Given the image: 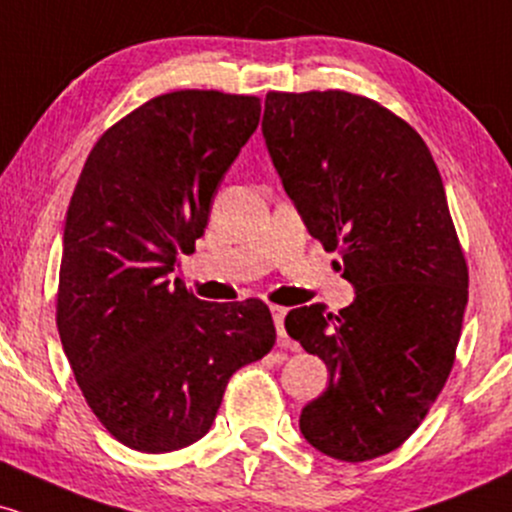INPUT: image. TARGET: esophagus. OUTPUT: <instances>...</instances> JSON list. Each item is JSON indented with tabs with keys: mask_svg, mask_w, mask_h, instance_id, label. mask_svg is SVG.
Listing matches in <instances>:
<instances>
[{
	"mask_svg": "<svg viewBox=\"0 0 512 512\" xmlns=\"http://www.w3.org/2000/svg\"><path fill=\"white\" fill-rule=\"evenodd\" d=\"M289 310L281 308V305H272V317H274V325H276V334H279V342L286 344L289 342V337H286V330H284V317Z\"/></svg>",
	"mask_w": 512,
	"mask_h": 512,
	"instance_id": "esophagus-1",
	"label": "esophagus"
}]
</instances>
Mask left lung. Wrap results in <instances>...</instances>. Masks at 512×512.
I'll use <instances>...</instances> for the list:
<instances>
[{"label":"left lung","mask_w":512,"mask_h":512,"mask_svg":"<svg viewBox=\"0 0 512 512\" xmlns=\"http://www.w3.org/2000/svg\"><path fill=\"white\" fill-rule=\"evenodd\" d=\"M262 134L310 236L337 252L354 303L286 315L330 370L301 411L313 448L342 462L397 450L436 402L467 308V260L431 151L414 127L346 91H269Z\"/></svg>","instance_id":"1"}]
</instances>
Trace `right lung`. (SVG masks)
Here are the masks:
<instances>
[{"label": "right lung", "instance_id": "obj_1", "mask_svg": "<svg viewBox=\"0 0 512 512\" xmlns=\"http://www.w3.org/2000/svg\"><path fill=\"white\" fill-rule=\"evenodd\" d=\"M260 113L257 96L163 93L105 129L74 187L57 330L88 407L132 450L202 438L231 375L276 342L260 298L199 301L166 279L195 250Z\"/></svg>", "mask_w": 512, "mask_h": 512}]
</instances>
